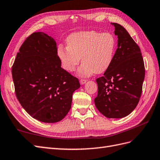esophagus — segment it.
<instances>
[{
  "label": "esophagus",
  "mask_w": 160,
  "mask_h": 160,
  "mask_svg": "<svg viewBox=\"0 0 160 160\" xmlns=\"http://www.w3.org/2000/svg\"><path fill=\"white\" fill-rule=\"evenodd\" d=\"M87 82V79H81V80H80V83L81 84V85H83V84H85V83Z\"/></svg>",
  "instance_id": "34e87169"
}]
</instances>
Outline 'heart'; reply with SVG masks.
Instances as JSON below:
<instances>
[{"label":"heart","instance_id":"b5f03b06","mask_svg":"<svg viewBox=\"0 0 160 160\" xmlns=\"http://www.w3.org/2000/svg\"><path fill=\"white\" fill-rule=\"evenodd\" d=\"M116 38L112 33L95 31L72 33L67 39V47H59L58 55L63 68L74 71L83 64L78 72L81 76L101 73L107 70L113 61L116 49Z\"/></svg>","mask_w":160,"mask_h":160}]
</instances>
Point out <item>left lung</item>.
I'll list each match as a JSON object with an SVG mask.
<instances>
[{
	"mask_svg": "<svg viewBox=\"0 0 160 160\" xmlns=\"http://www.w3.org/2000/svg\"><path fill=\"white\" fill-rule=\"evenodd\" d=\"M118 49L103 77L96 79L97 109L108 118H122L136 108L142 92L145 67L141 51L122 25L112 23Z\"/></svg>",
	"mask_w": 160,
	"mask_h": 160,
	"instance_id": "1",
	"label": "left lung"
}]
</instances>
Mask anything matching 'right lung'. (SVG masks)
<instances>
[{"instance_id":"1","label":"right lung","mask_w":160,"mask_h":160,"mask_svg":"<svg viewBox=\"0 0 160 160\" xmlns=\"http://www.w3.org/2000/svg\"><path fill=\"white\" fill-rule=\"evenodd\" d=\"M55 39L33 32L19 49L12 67L17 98L31 117L45 123L63 119L71 107L77 77L61 68Z\"/></svg>"}]
</instances>
